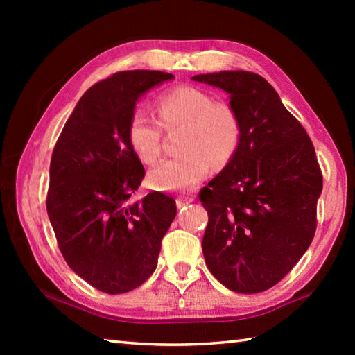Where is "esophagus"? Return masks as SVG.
I'll list each match as a JSON object with an SVG mask.
<instances>
[{
    "label": "esophagus",
    "mask_w": 355,
    "mask_h": 355,
    "mask_svg": "<svg viewBox=\"0 0 355 355\" xmlns=\"http://www.w3.org/2000/svg\"><path fill=\"white\" fill-rule=\"evenodd\" d=\"M192 202H194V197L182 196V197H178V199H177V207L182 208L184 205H189V203H192Z\"/></svg>",
    "instance_id": "esophagus-1"
}]
</instances>
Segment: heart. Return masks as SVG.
Masks as SVG:
<instances>
[{
	"label": "heart",
	"mask_w": 355,
	"mask_h": 355,
	"mask_svg": "<svg viewBox=\"0 0 355 355\" xmlns=\"http://www.w3.org/2000/svg\"><path fill=\"white\" fill-rule=\"evenodd\" d=\"M157 120L136 110L128 122V142L142 163L153 164L163 153V126L183 128L178 147L183 150L148 172V183L158 191H183L199 184L211 171V163L227 166L235 158L243 137V125L235 107L216 101L213 95L192 86H178L156 100Z\"/></svg>",
	"instance_id": "obj_1"
}]
</instances>
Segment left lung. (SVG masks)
Listing matches in <instances>:
<instances>
[{
    "mask_svg": "<svg viewBox=\"0 0 355 355\" xmlns=\"http://www.w3.org/2000/svg\"><path fill=\"white\" fill-rule=\"evenodd\" d=\"M192 80L230 94L243 125L235 158L199 194L208 211L202 239L207 266L235 293L269 290L315 236L322 191L315 147L263 76L230 70Z\"/></svg>",
    "mask_w": 355,
    "mask_h": 355,
    "instance_id": "obj_1",
    "label": "left lung"
}]
</instances>
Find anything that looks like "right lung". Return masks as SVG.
<instances>
[{
  "label": "right lung",
  "instance_id": "add662e5",
  "mask_svg": "<svg viewBox=\"0 0 355 355\" xmlns=\"http://www.w3.org/2000/svg\"><path fill=\"white\" fill-rule=\"evenodd\" d=\"M173 75L119 71L87 89L53 150L48 218L69 266L97 290L120 294L153 274L175 200L150 192L130 197L146 171L128 142L136 101Z\"/></svg>",
  "mask_w": 355,
  "mask_h": 355
}]
</instances>
